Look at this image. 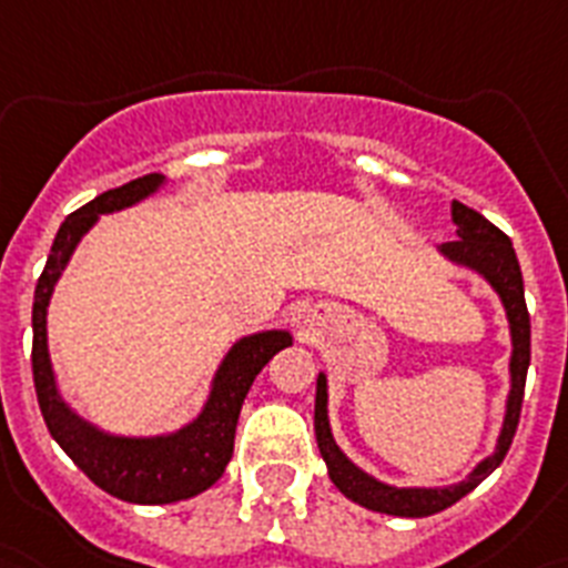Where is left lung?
<instances>
[{
  "label": "left lung",
  "instance_id": "obj_1",
  "mask_svg": "<svg viewBox=\"0 0 568 568\" xmlns=\"http://www.w3.org/2000/svg\"><path fill=\"white\" fill-rule=\"evenodd\" d=\"M452 220L457 225L455 243H443L440 251L457 265L475 268L477 274L489 280L491 288L500 294L503 305H506V317H509L511 328V392L509 403H506V420H503L500 437H497L495 455L477 463V468L466 480L446 486V489H394L386 483L374 480L366 471H359L348 457L337 448L328 428V394H325V374L317 377V400H314V434H317L320 455H323L325 466H328V477L343 491L348 500L359 503L372 511H383V515L394 517H428L437 511L455 506L460 497L477 489L486 477L495 471L503 463L506 452H509L511 440H515L517 423H520V406H523V388H526V372H529L531 359V323L529 308H526V297H523V274L517 254L511 248V240L503 234L497 225H491L483 214L475 209H468L463 202H452Z\"/></svg>",
  "mask_w": 568,
  "mask_h": 568
}]
</instances>
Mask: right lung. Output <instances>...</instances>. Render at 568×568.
<instances>
[{"mask_svg": "<svg viewBox=\"0 0 568 568\" xmlns=\"http://www.w3.org/2000/svg\"><path fill=\"white\" fill-rule=\"evenodd\" d=\"M160 185V174L140 176L120 189L105 191L68 214L65 223L59 225L45 271L33 294V386H37V400L48 432L102 491L128 503H145V506L185 500L223 477L234 455L236 420H240V408H243L251 383L274 354L291 345L288 332H263L240 339L216 372L214 388L200 417L168 437H113L93 428L91 423L79 420L65 406L57 392L51 357H48L45 317L53 285L82 234L100 220V214L128 209L145 200L148 194H154Z\"/></svg>", "mask_w": 568, "mask_h": 568, "instance_id": "right-lung-1", "label": "right lung"}]
</instances>
